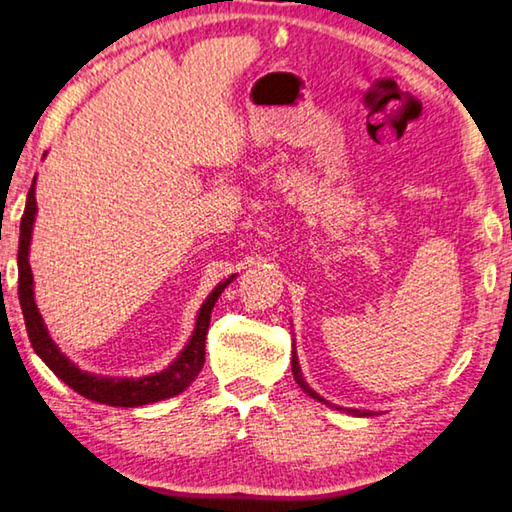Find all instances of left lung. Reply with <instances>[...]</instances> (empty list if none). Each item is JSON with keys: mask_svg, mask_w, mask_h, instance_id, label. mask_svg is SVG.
<instances>
[{"mask_svg": "<svg viewBox=\"0 0 512 512\" xmlns=\"http://www.w3.org/2000/svg\"><path fill=\"white\" fill-rule=\"evenodd\" d=\"M292 374H295V381L299 383V388L304 390L308 397H313V399H317V401H322V404H329V401L322 399V397L317 395V392L311 388V385H308V383L304 381V376H301V367H299V360H297V354H295V351H292ZM329 406H331V404H329ZM331 408L347 410V413H351V415H358V417H372V415H374V413H370V410H354V408H340V406H331Z\"/></svg>", "mask_w": 512, "mask_h": 512, "instance_id": "8db88e82", "label": "left lung"}]
</instances>
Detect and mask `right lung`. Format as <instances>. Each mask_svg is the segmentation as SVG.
Wrapping results in <instances>:
<instances>
[{"mask_svg":"<svg viewBox=\"0 0 512 512\" xmlns=\"http://www.w3.org/2000/svg\"><path fill=\"white\" fill-rule=\"evenodd\" d=\"M47 156V154H45ZM38 204H36V179H33L27 206H24V215L20 222V247H18V295L20 306L24 315V324H27V333L31 340V347L36 354L45 360V365L52 370L58 379L65 385H70L74 392H79L81 397L99 401L106 406H122V408H136L145 404H154V401L170 399L179 395L188 388V385L197 379V374L204 367L206 356V331L208 322H211V313L217 297L222 295L224 288L236 279V274H231L229 279L217 283L215 290L206 297L201 304L195 322V331H192L188 345L181 349V354L165 367L163 372L138 376V379H124V376H104V374H90L83 372L67 358L61 349L56 347V342L49 335L47 326L40 315L36 299H33V274L29 265V245H31V231L33 222H36Z\"/></svg>","mask_w":512,"mask_h":512,"instance_id":"obj_1","label":"right lung"}]
</instances>
